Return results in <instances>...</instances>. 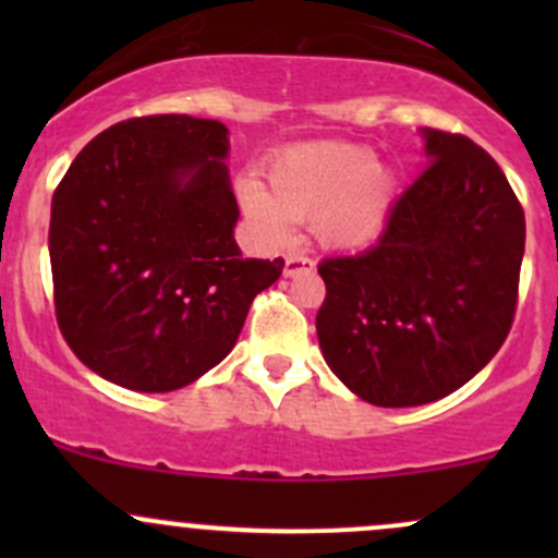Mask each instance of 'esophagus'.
<instances>
[{
    "mask_svg": "<svg viewBox=\"0 0 558 558\" xmlns=\"http://www.w3.org/2000/svg\"><path fill=\"white\" fill-rule=\"evenodd\" d=\"M315 267V262L305 253H286V264H283V272L289 275H300V272H311Z\"/></svg>",
    "mask_w": 558,
    "mask_h": 558,
    "instance_id": "1",
    "label": "esophagus"
}]
</instances>
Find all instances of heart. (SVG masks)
<instances>
[{
  "mask_svg": "<svg viewBox=\"0 0 558 558\" xmlns=\"http://www.w3.org/2000/svg\"><path fill=\"white\" fill-rule=\"evenodd\" d=\"M269 185L245 180L247 216L269 240H286L294 221H311L320 243L362 247L384 232L393 199V174L359 143H313L280 154Z\"/></svg>",
  "mask_w": 558,
  "mask_h": 558,
  "instance_id": "b5f03b06",
  "label": "heart"
}]
</instances>
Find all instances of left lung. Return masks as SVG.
<instances>
[{
	"mask_svg": "<svg viewBox=\"0 0 558 558\" xmlns=\"http://www.w3.org/2000/svg\"><path fill=\"white\" fill-rule=\"evenodd\" d=\"M426 167L393 199L378 243L318 264L315 315L331 373L364 402L448 397L502 348L519 305L526 221L497 161L426 129Z\"/></svg>",
	"mask_w": 558,
	"mask_h": 558,
	"instance_id": "obj_1",
	"label": "left lung"
}]
</instances>
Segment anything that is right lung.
I'll list each match as a JSON object with an SVG mask.
<instances>
[{
    "mask_svg": "<svg viewBox=\"0 0 558 558\" xmlns=\"http://www.w3.org/2000/svg\"><path fill=\"white\" fill-rule=\"evenodd\" d=\"M229 129L161 112L105 129L50 202L53 307L66 345L132 391H174L238 342L283 258H243Z\"/></svg>",
    "mask_w": 558,
    "mask_h": 558,
    "instance_id": "obj_1",
    "label": "right lung"
}]
</instances>
